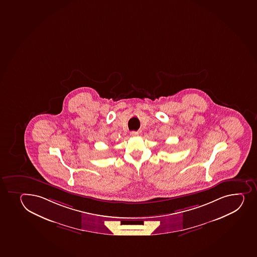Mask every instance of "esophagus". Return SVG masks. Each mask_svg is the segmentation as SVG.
I'll use <instances>...</instances> for the list:
<instances>
[{"label":"esophagus","instance_id":"obj_1","mask_svg":"<svg viewBox=\"0 0 257 257\" xmlns=\"http://www.w3.org/2000/svg\"><path fill=\"white\" fill-rule=\"evenodd\" d=\"M131 135L133 136V137H137V136L139 135V133L138 132H132Z\"/></svg>","mask_w":257,"mask_h":257}]
</instances>
